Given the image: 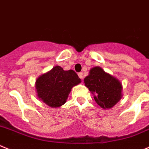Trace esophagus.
Listing matches in <instances>:
<instances>
[{"label": "esophagus", "instance_id": "34e87169", "mask_svg": "<svg viewBox=\"0 0 149 149\" xmlns=\"http://www.w3.org/2000/svg\"><path fill=\"white\" fill-rule=\"evenodd\" d=\"M78 76H79V77H80V79H83V72H80V73H78Z\"/></svg>", "mask_w": 149, "mask_h": 149}]
</instances>
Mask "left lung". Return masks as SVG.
Listing matches in <instances>:
<instances>
[{
  "mask_svg": "<svg viewBox=\"0 0 149 149\" xmlns=\"http://www.w3.org/2000/svg\"><path fill=\"white\" fill-rule=\"evenodd\" d=\"M84 83L93 95L95 102L103 109L112 108L122 97L121 82L100 66L91 69Z\"/></svg>",
  "mask_w": 149,
  "mask_h": 149,
  "instance_id": "1",
  "label": "left lung"
}]
</instances>
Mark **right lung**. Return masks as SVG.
I'll return each mask as SVG.
<instances>
[{"mask_svg":"<svg viewBox=\"0 0 149 149\" xmlns=\"http://www.w3.org/2000/svg\"><path fill=\"white\" fill-rule=\"evenodd\" d=\"M80 82L74 71L56 66L38 77L35 87L39 100L49 107H58L66 102L72 87Z\"/></svg>","mask_w":149,"mask_h":149,"instance_id":"obj_1","label":"right lung"}]
</instances>
